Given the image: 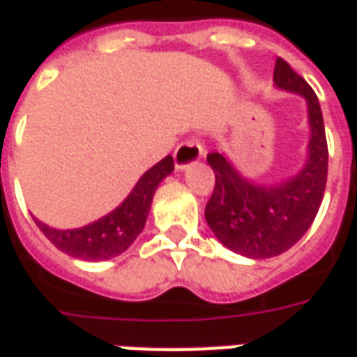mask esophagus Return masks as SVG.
<instances>
[{"mask_svg":"<svg viewBox=\"0 0 357 357\" xmlns=\"http://www.w3.org/2000/svg\"><path fill=\"white\" fill-rule=\"evenodd\" d=\"M202 155H204V147L199 143V139H185L183 143H179L178 149L174 151L176 170H185L191 164L201 160Z\"/></svg>","mask_w":357,"mask_h":357,"instance_id":"esophagus-1","label":"esophagus"}]
</instances>
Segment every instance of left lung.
Instances as JSON below:
<instances>
[{
    "instance_id": "obj_1",
    "label": "left lung",
    "mask_w": 357,
    "mask_h": 357,
    "mask_svg": "<svg viewBox=\"0 0 357 357\" xmlns=\"http://www.w3.org/2000/svg\"><path fill=\"white\" fill-rule=\"evenodd\" d=\"M273 84L300 95L307 107L306 160L291 178L260 183L243 176L225 153L206 156L216 176L204 218L216 239L252 260L273 258L294 247L314 222L327 183V139L317 95L283 59L275 61Z\"/></svg>"
}]
</instances>
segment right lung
<instances>
[{"label":"right lung","mask_w":357,"mask_h":357,"mask_svg":"<svg viewBox=\"0 0 357 357\" xmlns=\"http://www.w3.org/2000/svg\"><path fill=\"white\" fill-rule=\"evenodd\" d=\"M172 172H174V158L166 156L137 179L130 195L116 208L88 225L74 229H57L40 222L36 216L34 222L43 235L65 255L88 262L110 260L126 252L133 245V241L139 237L147 222L156 189Z\"/></svg>","instance_id":"1"}]
</instances>
